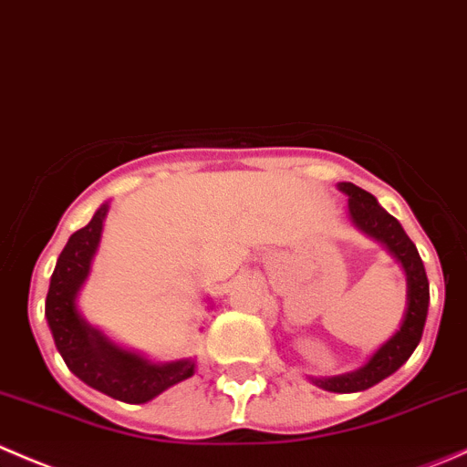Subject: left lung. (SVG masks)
<instances>
[{
  "mask_svg": "<svg viewBox=\"0 0 467 467\" xmlns=\"http://www.w3.org/2000/svg\"><path fill=\"white\" fill-rule=\"evenodd\" d=\"M338 188L349 197L348 206L352 223L363 234L384 243L386 249L401 263L406 275V313L400 329L358 370L348 372V375L327 377V379H313V384L331 392H358L372 389L386 377H390L392 372L400 370L409 361L410 354L415 352L420 338H422L424 322H427L429 279L413 240L406 235L401 224L392 218L389 211L381 209L379 202L370 192L354 186V183L343 182L338 183Z\"/></svg>",
  "mask_w": 467,
  "mask_h": 467,
  "instance_id": "left-lung-1",
  "label": "left lung"
}]
</instances>
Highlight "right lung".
<instances>
[{
  "instance_id": "add662e5",
  "label": "right lung",
  "mask_w": 467,
  "mask_h": 467,
  "mask_svg": "<svg viewBox=\"0 0 467 467\" xmlns=\"http://www.w3.org/2000/svg\"><path fill=\"white\" fill-rule=\"evenodd\" d=\"M109 202L95 211L90 223L70 235L49 281L45 317L63 361L90 389L127 404H145L170 386L195 375V361L151 363L140 354L118 348L99 329L88 325L77 306V295L90 275L99 247Z\"/></svg>"
}]
</instances>
